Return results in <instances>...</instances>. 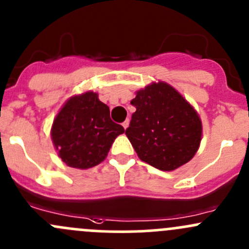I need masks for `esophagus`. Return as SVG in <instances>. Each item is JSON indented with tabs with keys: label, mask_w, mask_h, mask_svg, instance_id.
Listing matches in <instances>:
<instances>
[{
	"label": "esophagus",
	"mask_w": 249,
	"mask_h": 249,
	"mask_svg": "<svg viewBox=\"0 0 249 249\" xmlns=\"http://www.w3.org/2000/svg\"><path fill=\"white\" fill-rule=\"evenodd\" d=\"M122 125H123V127H124V129H126V127L129 126V120H125V122L123 123Z\"/></svg>",
	"instance_id": "34e87169"
}]
</instances>
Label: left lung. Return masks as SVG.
<instances>
[{"instance_id":"8db88e82","label":"left lung","mask_w":249,"mask_h":249,"mask_svg":"<svg viewBox=\"0 0 249 249\" xmlns=\"http://www.w3.org/2000/svg\"><path fill=\"white\" fill-rule=\"evenodd\" d=\"M136 107L125 130L142 161L161 171H173L196 154L202 123L194 107L165 82L137 90Z\"/></svg>"}]
</instances>
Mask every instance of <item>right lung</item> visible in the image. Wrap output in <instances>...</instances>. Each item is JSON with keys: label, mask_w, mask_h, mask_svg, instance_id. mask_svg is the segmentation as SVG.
Here are the masks:
<instances>
[{"label": "right lung", "mask_w": 249, "mask_h": 249, "mask_svg": "<svg viewBox=\"0 0 249 249\" xmlns=\"http://www.w3.org/2000/svg\"><path fill=\"white\" fill-rule=\"evenodd\" d=\"M124 127L109 118V107L94 91L70 97L53 122L50 136L57 155L73 169L87 170L106 159Z\"/></svg>", "instance_id": "add662e5"}]
</instances>
